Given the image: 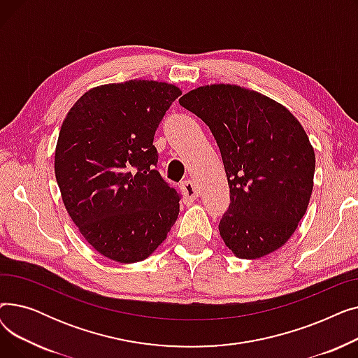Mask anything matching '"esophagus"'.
I'll return each mask as SVG.
<instances>
[{
    "instance_id": "34e87169",
    "label": "esophagus",
    "mask_w": 358,
    "mask_h": 358,
    "mask_svg": "<svg viewBox=\"0 0 358 358\" xmlns=\"http://www.w3.org/2000/svg\"><path fill=\"white\" fill-rule=\"evenodd\" d=\"M181 192L184 194V199L193 201L200 196V189L196 185V182H193L192 180H187L184 182H181Z\"/></svg>"
}]
</instances>
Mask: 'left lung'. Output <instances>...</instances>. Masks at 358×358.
I'll list each match as a JSON object with an SVG mask.
<instances>
[{"instance_id":"left-lung-1","label":"left lung","mask_w":358,"mask_h":358,"mask_svg":"<svg viewBox=\"0 0 358 358\" xmlns=\"http://www.w3.org/2000/svg\"><path fill=\"white\" fill-rule=\"evenodd\" d=\"M180 104L209 126L220 149L231 204L220 236L238 258L281 248L306 213L315 152L305 129L273 99L234 84L192 90Z\"/></svg>"}]
</instances>
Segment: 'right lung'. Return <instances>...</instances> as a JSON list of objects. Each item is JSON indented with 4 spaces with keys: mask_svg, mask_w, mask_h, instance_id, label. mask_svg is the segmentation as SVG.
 <instances>
[{
    "mask_svg": "<svg viewBox=\"0 0 358 358\" xmlns=\"http://www.w3.org/2000/svg\"><path fill=\"white\" fill-rule=\"evenodd\" d=\"M181 96L130 80L88 90L61 126L55 176L72 222L101 255L130 264L152 254L177 220L180 196L155 169V130Z\"/></svg>",
    "mask_w": 358,
    "mask_h": 358,
    "instance_id": "right-lung-1",
    "label": "right lung"
}]
</instances>
